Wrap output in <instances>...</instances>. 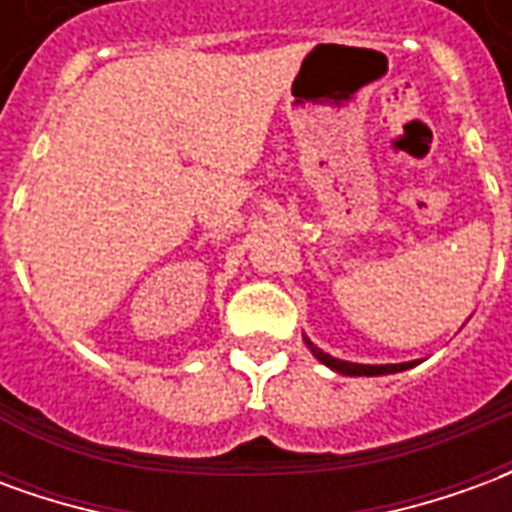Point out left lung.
I'll return each mask as SVG.
<instances>
[{"instance_id": "left-lung-1", "label": "left lung", "mask_w": 512, "mask_h": 512, "mask_svg": "<svg viewBox=\"0 0 512 512\" xmlns=\"http://www.w3.org/2000/svg\"><path fill=\"white\" fill-rule=\"evenodd\" d=\"M307 340V337H304ZM310 345V351L315 354L318 362H323L326 367H332L334 373H343V376H389V373H400V370H408V367H414L417 362H403V365H356V362H343V359H334V356L323 354L318 345Z\"/></svg>"}]
</instances>
